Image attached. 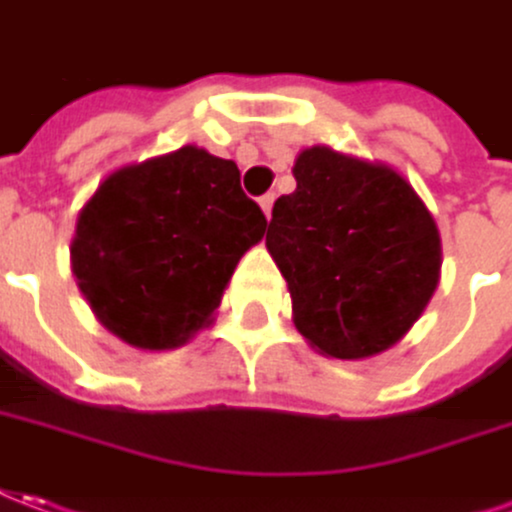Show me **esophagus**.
Instances as JSON below:
<instances>
[{
	"label": "esophagus",
	"mask_w": 512,
	"mask_h": 512,
	"mask_svg": "<svg viewBox=\"0 0 512 512\" xmlns=\"http://www.w3.org/2000/svg\"><path fill=\"white\" fill-rule=\"evenodd\" d=\"M273 200H276V195H264V197H259V206H262L264 217H267V220H270V211H273Z\"/></svg>",
	"instance_id": "esophagus-1"
}]
</instances>
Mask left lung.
<instances>
[{"label":"left lung","mask_w":512,"mask_h":512,"mask_svg":"<svg viewBox=\"0 0 512 512\" xmlns=\"http://www.w3.org/2000/svg\"><path fill=\"white\" fill-rule=\"evenodd\" d=\"M267 250L295 326L320 354L365 359L396 345L440 278V234L421 197L384 164L309 147L295 158Z\"/></svg>","instance_id":"left-lung-1"}]
</instances>
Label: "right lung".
Returning a JSON list of instances; mask_svg holds the SVG:
<instances>
[{"instance_id":"add662e5","label":"right lung","mask_w":512,"mask_h":512,"mask_svg":"<svg viewBox=\"0 0 512 512\" xmlns=\"http://www.w3.org/2000/svg\"><path fill=\"white\" fill-rule=\"evenodd\" d=\"M264 228L234 161L186 144L100 183L77 217L72 273L105 329L169 351L209 326Z\"/></svg>"}]
</instances>
